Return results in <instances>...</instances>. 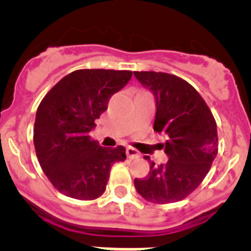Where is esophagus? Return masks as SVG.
Returning <instances> with one entry per match:
<instances>
[{"mask_svg": "<svg viewBox=\"0 0 251 251\" xmlns=\"http://www.w3.org/2000/svg\"><path fill=\"white\" fill-rule=\"evenodd\" d=\"M126 155H127L128 159H136V157L140 156L139 151L134 148H130V146L126 148Z\"/></svg>", "mask_w": 251, "mask_h": 251, "instance_id": "34e87169", "label": "esophagus"}]
</instances>
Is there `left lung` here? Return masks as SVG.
Instances as JSON below:
<instances>
[{"label":"left lung","mask_w":251,"mask_h":251,"mask_svg":"<svg viewBox=\"0 0 251 251\" xmlns=\"http://www.w3.org/2000/svg\"><path fill=\"white\" fill-rule=\"evenodd\" d=\"M134 75L155 98L153 130L166 137L161 148L169 157L166 164L151 162L145 179H135V189L155 204L180 201L200 185L218 155L215 119L200 94L182 78L155 71Z\"/></svg>","instance_id":"obj_1"}]
</instances>
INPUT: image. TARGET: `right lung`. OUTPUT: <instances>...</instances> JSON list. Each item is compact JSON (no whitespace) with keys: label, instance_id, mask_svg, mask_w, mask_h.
Here are the masks:
<instances>
[{"label":"right lung","instance_id":"obj_1","mask_svg":"<svg viewBox=\"0 0 251 251\" xmlns=\"http://www.w3.org/2000/svg\"><path fill=\"white\" fill-rule=\"evenodd\" d=\"M131 71L76 70L50 90L38 106L33 127L36 155L60 193L94 200L106 190L111 166L125 161V148H102L91 140L95 120L130 81Z\"/></svg>","mask_w":251,"mask_h":251}]
</instances>
